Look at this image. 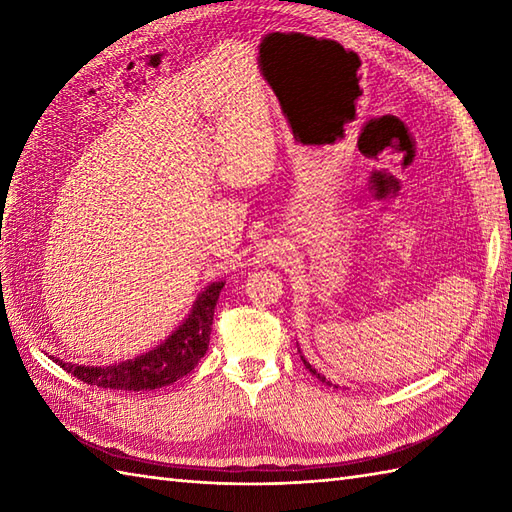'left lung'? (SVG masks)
<instances>
[{
    "mask_svg": "<svg viewBox=\"0 0 512 512\" xmlns=\"http://www.w3.org/2000/svg\"><path fill=\"white\" fill-rule=\"evenodd\" d=\"M301 361H303V365H306V369H308V372H310L312 376H317L319 380H323V383H328V385H332V383H330V380H325V376H321V374L317 372V369H314V367H312V365H310V363L306 361V358H303V356H301Z\"/></svg>",
    "mask_w": 512,
    "mask_h": 512,
    "instance_id": "left-lung-1",
    "label": "left lung"
}]
</instances>
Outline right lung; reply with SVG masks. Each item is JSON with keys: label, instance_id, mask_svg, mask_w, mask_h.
Instances as JSON below:
<instances>
[{"label": "right lung", "instance_id": "add662e5", "mask_svg": "<svg viewBox=\"0 0 512 512\" xmlns=\"http://www.w3.org/2000/svg\"><path fill=\"white\" fill-rule=\"evenodd\" d=\"M222 288L224 281H213V284L206 286L198 299L193 301V308L187 314V319L165 341L156 345L154 350L136 358H127L123 363H112L105 367L72 365L59 361L57 356H52V361H57L63 369H68L70 374L83 380V383L103 389L149 391L167 387L182 376H187L200 363L206 350H209L213 312Z\"/></svg>", "mask_w": 512, "mask_h": 512}]
</instances>
